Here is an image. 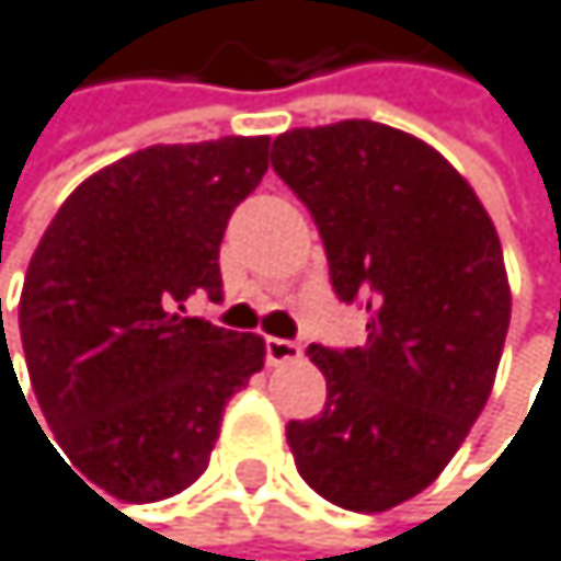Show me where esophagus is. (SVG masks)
Returning a JSON list of instances; mask_svg holds the SVG:
<instances>
[{
	"label": "esophagus",
	"instance_id": "1",
	"mask_svg": "<svg viewBox=\"0 0 561 561\" xmlns=\"http://www.w3.org/2000/svg\"><path fill=\"white\" fill-rule=\"evenodd\" d=\"M302 354V347L296 341H283V336H265V360L268 364H286L296 360Z\"/></svg>",
	"mask_w": 561,
	"mask_h": 561
}]
</instances>
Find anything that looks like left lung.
<instances>
[{
    "mask_svg": "<svg viewBox=\"0 0 561 561\" xmlns=\"http://www.w3.org/2000/svg\"><path fill=\"white\" fill-rule=\"evenodd\" d=\"M272 170L313 214L360 347L309 344L317 419L289 422L299 477L330 504L388 511L425 491L488 405L511 323L501 241L470 183L422 139L347 118L293 128Z\"/></svg>",
    "mask_w": 561,
    "mask_h": 561,
    "instance_id": "8db88e82",
    "label": "left lung"
}]
</instances>
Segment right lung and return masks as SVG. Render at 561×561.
<instances>
[{"label":"right lung","instance_id":"right-lung-1","mask_svg":"<svg viewBox=\"0 0 561 561\" xmlns=\"http://www.w3.org/2000/svg\"><path fill=\"white\" fill-rule=\"evenodd\" d=\"M265 170V136L149 146L88 176L43 231L20 299L26 371L98 491L142 504L190 488L228 398L262 371V336L186 317V299L220 293V238Z\"/></svg>","mask_w":561,"mask_h":561}]
</instances>
